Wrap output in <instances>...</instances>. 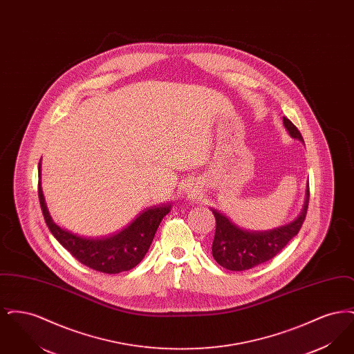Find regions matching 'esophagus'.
Segmentation results:
<instances>
[{"mask_svg":"<svg viewBox=\"0 0 354 354\" xmlns=\"http://www.w3.org/2000/svg\"><path fill=\"white\" fill-rule=\"evenodd\" d=\"M183 191H185V194L188 198H192V199L198 198L199 194H201V188H199L198 183H195V182H188L183 187Z\"/></svg>","mask_w":354,"mask_h":354,"instance_id":"obj_1","label":"esophagus"}]
</instances>
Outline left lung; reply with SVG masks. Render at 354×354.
Masks as SVG:
<instances>
[{"label":"left lung","mask_w":354,"mask_h":354,"mask_svg":"<svg viewBox=\"0 0 354 354\" xmlns=\"http://www.w3.org/2000/svg\"><path fill=\"white\" fill-rule=\"evenodd\" d=\"M283 123L290 138L304 143L297 127L288 118ZM309 203V185L305 187V198L300 214L284 225L266 231H251L239 227L228 216L211 209L216 219V231L212 243V256L223 268L247 270L263 264L280 252L290 239L299 234L303 225Z\"/></svg>","instance_id":"1"}]
</instances>
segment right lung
Wrapping results in <instances>:
<instances>
[{"label":"right lung","instance_id":"right-lung-1","mask_svg":"<svg viewBox=\"0 0 354 354\" xmlns=\"http://www.w3.org/2000/svg\"><path fill=\"white\" fill-rule=\"evenodd\" d=\"M38 178L39 204L53 236L78 261L103 273H120L138 266L149 251L160 221L171 211V203L147 208L115 235L102 239L82 237L62 228L51 218L41 187V160L38 163Z\"/></svg>","mask_w":354,"mask_h":354}]
</instances>
